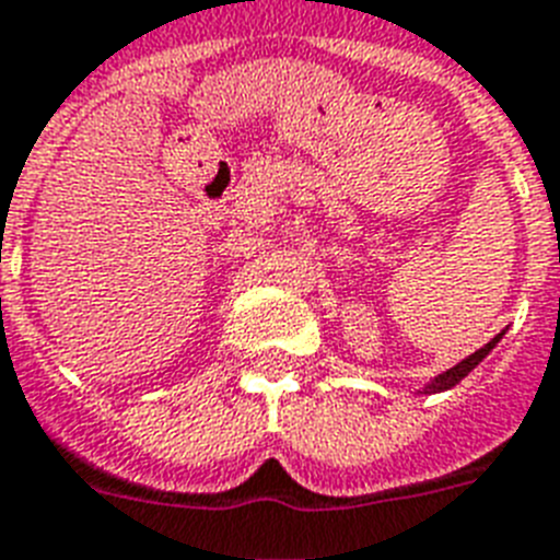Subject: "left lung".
<instances>
[{
    "mask_svg": "<svg viewBox=\"0 0 560 560\" xmlns=\"http://www.w3.org/2000/svg\"><path fill=\"white\" fill-rule=\"evenodd\" d=\"M500 338H503V332L494 335V338H491V341L486 343V347H480V350L471 352V355H468V358H463V361H459L457 366H451V370H445V373H442V375H436V378H433L431 384H424V393H442V390H451V387H457V384L463 382L465 375L471 373L474 366L480 364L482 358L489 355V352L494 350V347H498Z\"/></svg>",
    "mask_w": 560,
    "mask_h": 560,
    "instance_id": "obj_1",
    "label": "left lung"
}]
</instances>
